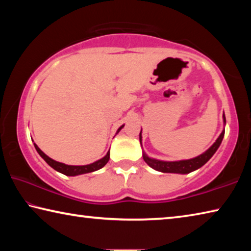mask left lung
<instances>
[{
	"label": "left lung",
	"instance_id": "1",
	"mask_svg": "<svg viewBox=\"0 0 251 251\" xmlns=\"http://www.w3.org/2000/svg\"><path fill=\"white\" fill-rule=\"evenodd\" d=\"M223 118H224V123L226 124V117H225V114ZM224 135H225V129L222 131V134L219 135L217 141L212 144L211 147L208 148V150L205 152H202L201 155L195 157V158H192V159L178 160V161H164V160L151 158V157H148L144 151H143V158L146 161L148 166L151 167L152 169H155V171H158L161 173L189 174L203 166V165H205L207 161L211 158L212 155H214L216 151L218 150L220 144H222ZM139 142L142 144V130L141 133H139Z\"/></svg>",
	"mask_w": 251,
	"mask_h": 251
}]
</instances>
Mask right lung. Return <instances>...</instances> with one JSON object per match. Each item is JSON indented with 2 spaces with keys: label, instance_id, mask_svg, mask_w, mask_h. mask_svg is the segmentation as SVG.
Wrapping results in <instances>:
<instances>
[{
  "label": "right lung",
  "instance_id": "right-lung-1",
  "mask_svg": "<svg viewBox=\"0 0 251 251\" xmlns=\"http://www.w3.org/2000/svg\"><path fill=\"white\" fill-rule=\"evenodd\" d=\"M123 127H124V125H122L120 128L117 129V133L123 128ZM34 146H35V150L37 151V152H39L40 156L50 165V167L54 168L55 171L58 173L64 174V175H66V176H77V175H82V174H87V173L99 171V169L103 168L105 165L107 164V161L109 160V151H108L107 154H106L103 158L96 160V161H94V163H92L90 165H83V166H73V165H66L63 163H58V161L50 158L48 155H45L44 152L40 150L39 146H37L36 144H34Z\"/></svg>",
  "mask_w": 251,
  "mask_h": 251
}]
</instances>
